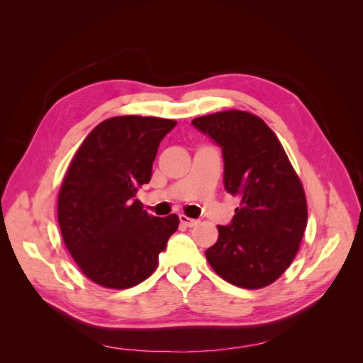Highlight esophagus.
Masks as SVG:
<instances>
[{"instance_id": "esophagus-1", "label": "esophagus", "mask_w": 363, "mask_h": 363, "mask_svg": "<svg viewBox=\"0 0 363 363\" xmlns=\"http://www.w3.org/2000/svg\"><path fill=\"white\" fill-rule=\"evenodd\" d=\"M180 223L186 227H194L199 224V219H192L189 216H184V215H180Z\"/></svg>"}]
</instances>
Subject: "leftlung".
<instances>
[{
  "instance_id": "left-lung-1",
  "label": "left lung",
  "mask_w": 363,
  "mask_h": 363,
  "mask_svg": "<svg viewBox=\"0 0 363 363\" xmlns=\"http://www.w3.org/2000/svg\"><path fill=\"white\" fill-rule=\"evenodd\" d=\"M192 125L221 148L224 188L240 196L228 225H218L206 257L218 276L245 289L265 288L286 271L307 224L306 195L280 140L248 112L195 118Z\"/></svg>"
}]
</instances>
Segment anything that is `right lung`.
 I'll list each match as a JSON object with an SVG mask.
<instances>
[{
    "mask_svg": "<svg viewBox=\"0 0 363 363\" xmlns=\"http://www.w3.org/2000/svg\"><path fill=\"white\" fill-rule=\"evenodd\" d=\"M175 121L115 116L98 124L65 175L59 227L84 276L104 288L125 289L148 279L179 227V216H151L136 199L151 179L162 139Z\"/></svg>",
    "mask_w": 363,
    "mask_h": 363,
    "instance_id": "right-lung-1",
    "label": "right lung"
}]
</instances>
